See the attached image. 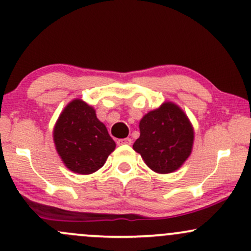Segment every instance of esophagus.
I'll return each instance as SVG.
<instances>
[{
	"label": "esophagus",
	"mask_w": 251,
	"mask_h": 251,
	"mask_svg": "<svg viewBox=\"0 0 251 251\" xmlns=\"http://www.w3.org/2000/svg\"><path fill=\"white\" fill-rule=\"evenodd\" d=\"M118 145H130L132 143L131 138H123V139H118L117 140Z\"/></svg>",
	"instance_id": "1"
}]
</instances>
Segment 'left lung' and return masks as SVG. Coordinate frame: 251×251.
<instances>
[{"mask_svg":"<svg viewBox=\"0 0 251 251\" xmlns=\"http://www.w3.org/2000/svg\"><path fill=\"white\" fill-rule=\"evenodd\" d=\"M133 149L149 168L167 174L178 169L191 155L194 133L184 113L172 102L149 112L139 123Z\"/></svg>","mask_w":251,"mask_h":251,"instance_id":"obj_1","label":"left lung"}]
</instances>
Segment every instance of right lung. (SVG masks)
I'll return each mask as SVG.
<instances>
[{"label":"right lung","instance_id":"right-lung-1","mask_svg":"<svg viewBox=\"0 0 251 251\" xmlns=\"http://www.w3.org/2000/svg\"><path fill=\"white\" fill-rule=\"evenodd\" d=\"M56 149L69 169L92 174L103 166L115 149L106 126L96 118L93 107L74 100L60 114L53 131Z\"/></svg>","mask_w":251,"mask_h":251}]
</instances>
